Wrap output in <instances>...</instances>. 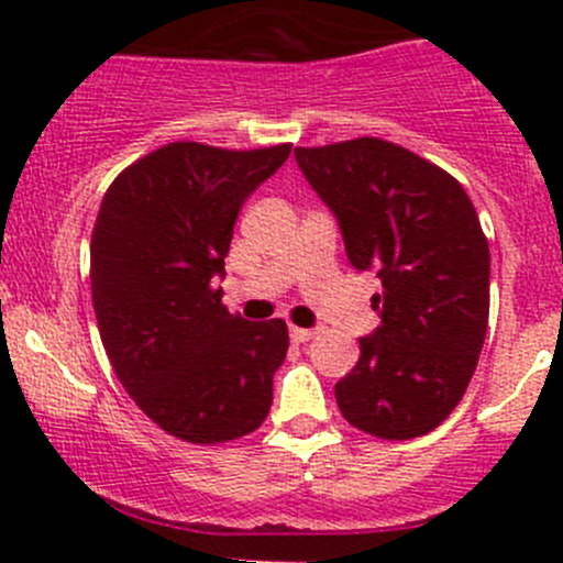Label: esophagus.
Masks as SVG:
<instances>
[{"label": "esophagus", "instance_id": "obj_1", "mask_svg": "<svg viewBox=\"0 0 563 563\" xmlns=\"http://www.w3.org/2000/svg\"><path fill=\"white\" fill-rule=\"evenodd\" d=\"M316 334V329H302V327H291V340L294 343H308L310 338Z\"/></svg>", "mask_w": 563, "mask_h": 563}]
</instances>
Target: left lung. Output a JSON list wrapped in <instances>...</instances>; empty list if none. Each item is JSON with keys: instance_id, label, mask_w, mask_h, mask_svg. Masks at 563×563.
<instances>
[{"instance_id": "obj_1", "label": "left lung", "mask_w": 563, "mask_h": 563, "mask_svg": "<svg viewBox=\"0 0 563 563\" xmlns=\"http://www.w3.org/2000/svg\"><path fill=\"white\" fill-rule=\"evenodd\" d=\"M299 172L338 218L345 255L376 272L382 323L334 384L340 413L378 439L439 428L476 371L490 313V247L444 168L382 139L294 150Z\"/></svg>"}]
</instances>
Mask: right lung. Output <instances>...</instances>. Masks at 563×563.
Segmentation results:
<instances>
[{
    "instance_id": "right-lung-1",
    "label": "right lung",
    "mask_w": 563,
    "mask_h": 563,
    "mask_svg": "<svg viewBox=\"0 0 563 563\" xmlns=\"http://www.w3.org/2000/svg\"><path fill=\"white\" fill-rule=\"evenodd\" d=\"M288 152L176 141L124 168L100 203L89 245L100 340L141 411L190 444L240 439L269 413L286 321L231 316L218 280L242 203Z\"/></svg>"
}]
</instances>
